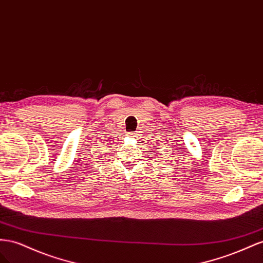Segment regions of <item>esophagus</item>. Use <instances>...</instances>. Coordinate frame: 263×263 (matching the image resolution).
<instances>
[{"label": "esophagus", "mask_w": 263, "mask_h": 263, "mask_svg": "<svg viewBox=\"0 0 263 263\" xmlns=\"http://www.w3.org/2000/svg\"><path fill=\"white\" fill-rule=\"evenodd\" d=\"M127 136H129L130 138H133V136H134V133H129V134H127Z\"/></svg>", "instance_id": "1"}]
</instances>
